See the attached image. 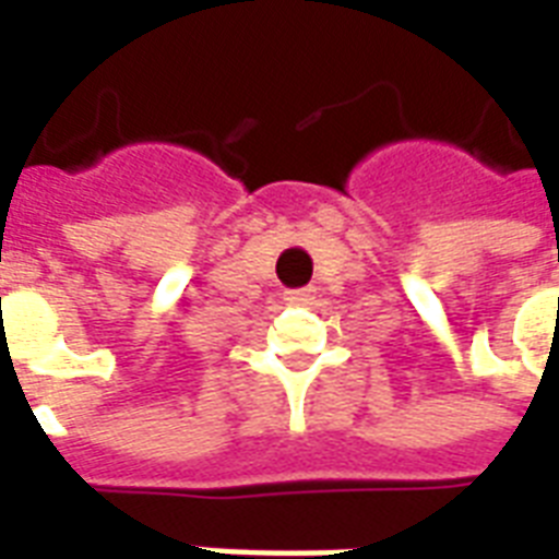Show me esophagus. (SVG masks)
<instances>
[{
	"instance_id": "34e87169",
	"label": "esophagus",
	"mask_w": 559,
	"mask_h": 559,
	"mask_svg": "<svg viewBox=\"0 0 559 559\" xmlns=\"http://www.w3.org/2000/svg\"><path fill=\"white\" fill-rule=\"evenodd\" d=\"M313 298H316V289H313V287L287 289V293H284V301H287L289 307H307V305H313Z\"/></svg>"
}]
</instances>
